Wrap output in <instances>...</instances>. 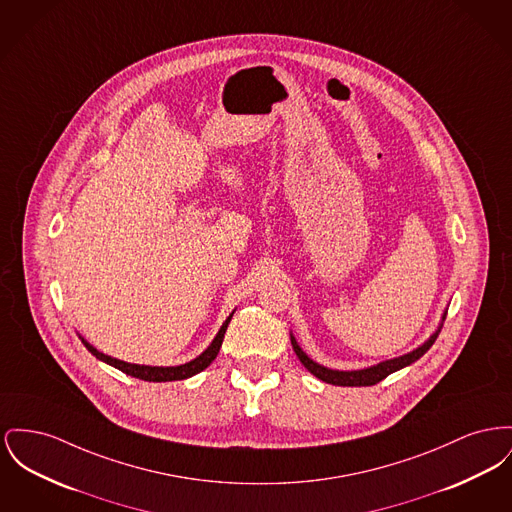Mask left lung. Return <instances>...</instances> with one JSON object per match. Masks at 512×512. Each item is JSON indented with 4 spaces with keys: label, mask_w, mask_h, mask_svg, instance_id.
Returning a JSON list of instances; mask_svg holds the SVG:
<instances>
[{
    "label": "left lung",
    "mask_w": 512,
    "mask_h": 512,
    "mask_svg": "<svg viewBox=\"0 0 512 512\" xmlns=\"http://www.w3.org/2000/svg\"><path fill=\"white\" fill-rule=\"evenodd\" d=\"M439 332H441V327L437 329V332H433V336H431L425 344H421L420 348H416V350L410 352V354H404V356L394 358V360L383 361V363H379V365H373V367H367V369H360V371H334V369H327V367H323V365L309 360V358L303 354V350L298 346V342H296L294 336H292V346H294L296 356H298L301 363L305 365V369H307L309 373H313L317 379H321V381H325V383H331V385H338V387H371V385H377L379 381H383L385 377H389L394 371H398V369H402V367H406V365L420 360L421 356L433 346V342L437 340Z\"/></svg>",
    "instance_id": "8db88e82"
}]
</instances>
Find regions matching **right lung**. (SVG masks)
I'll return each mask as SVG.
<instances>
[{"mask_svg": "<svg viewBox=\"0 0 512 512\" xmlns=\"http://www.w3.org/2000/svg\"><path fill=\"white\" fill-rule=\"evenodd\" d=\"M230 319H232V315L226 319V323L220 327L216 338L212 340L211 346H209L199 358H195V360L189 361V363L178 365V367H151V365H137V363H127V361L116 360V358H110V356L98 352L96 348H92L87 340H83V338H81V340H83V344L87 346V350L91 352L92 356H96L98 360L106 361V363L114 365L116 369H120L123 373L131 375V377H137V379H143V381L166 383V381H180V379L193 377V375H197L199 371H203L205 367H209L212 360L216 358L220 346H222V340H224V334H226Z\"/></svg>", "mask_w": 512, "mask_h": 512, "instance_id": "right-lung-1", "label": "right lung"}]
</instances>
